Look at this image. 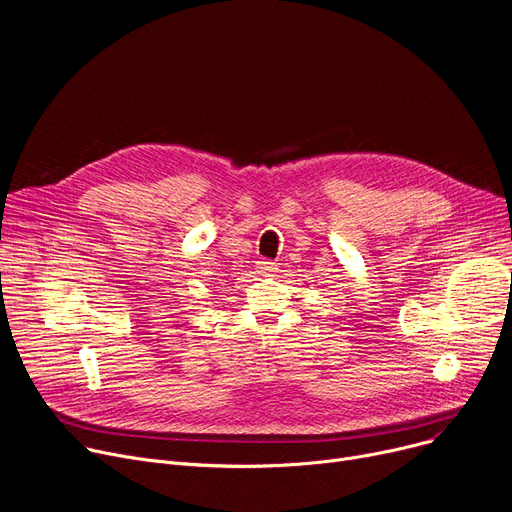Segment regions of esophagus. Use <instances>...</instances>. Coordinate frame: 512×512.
Wrapping results in <instances>:
<instances>
[{
  "label": "esophagus",
  "instance_id": "obj_1",
  "mask_svg": "<svg viewBox=\"0 0 512 512\" xmlns=\"http://www.w3.org/2000/svg\"><path fill=\"white\" fill-rule=\"evenodd\" d=\"M256 269H258V273H260V275H264V277H266V275H273V273L277 271V264H275V262H271V260H260Z\"/></svg>",
  "mask_w": 512,
  "mask_h": 512
}]
</instances>
